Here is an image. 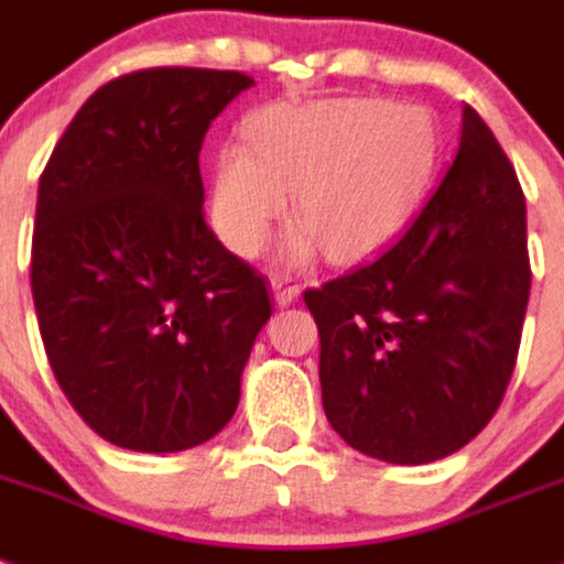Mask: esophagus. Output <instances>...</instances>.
I'll use <instances>...</instances> for the list:
<instances>
[{
	"instance_id": "34e87169",
	"label": "esophagus",
	"mask_w": 564,
	"mask_h": 564,
	"mask_svg": "<svg viewBox=\"0 0 564 564\" xmlns=\"http://www.w3.org/2000/svg\"><path fill=\"white\" fill-rule=\"evenodd\" d=\"M272 295H275V303L281 310L283 306H292L297 301V295H301V283H295L292 278L275 275L272 278Z\"/></svg>"
}]
</instances>
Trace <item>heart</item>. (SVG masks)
Returning <instances> with one entry per match:
<instances>
[{
  "label": "heart",
  "mask_w": 564,
  "mask_h": 564,
  "mask_svg": "<svg viewBox=\"0 0 564 564\" xmlns=\"http://www.w3.org/2000/svg\"><path fill=\"white\" fill-rule=\"evenodd\" d=\"M249 150L218 153L209 215L224 247L254 258L295 195L303 229L292 258L317 247L335 263L383 247L423 200L437 164V127L423 107L386 99H323L275 105L252 116Z\"/></svg>",
  "instance_id": "obj_1"
}]
</instances>
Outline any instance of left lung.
Instances as JSON below:
<instances>
[{"label":"left lung","instance_id":"1","mask_svg":"<svg viewBox=\"0 0 564 564\" xmlns=\"http://www.w3.org/2000/svg\"><path fill=\"white\" fill-rule=\"evenodd\" d=\"M528 292L525 195L465 107L457 155L409 229L303 295L321 332L332 429L394 465L459 452L502 403Z\"/></svg>","mask_w":564,"mask_h":564}]
</instances>
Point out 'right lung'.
<instances>
[{
	"label": "right lung",
	"instance_id": "obj_1",
	"mask_svg": "<svg viewBox=\"0 0 564 564\" xmlns=\"http://www.w3.org/2000/svg\"><path fill=\"white\" fill-rule=\"evenodd\" d=\"M254 82L153 67L82 105L39 178L31 286L58 386L99 437L166 454L232 420L267 283L204 221L198 153Z\"/></svg>",
	"mask_w": 564,
	"mask_h": 564
}]
</instances>
